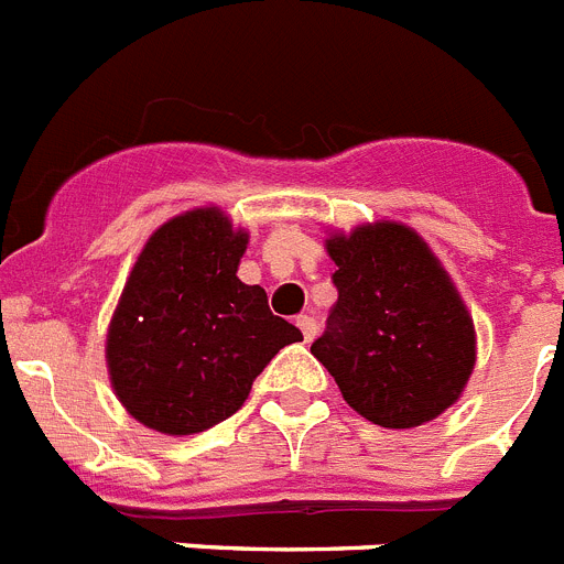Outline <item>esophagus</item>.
<instances>
[{
  "mask_svg": "<svg viewBox=\"0 0 564 564\" xmlns=\"http://www.w3.org/2000/svg\"><path fill=\"white\" fill-rule=\"evenodd\" d=\"M296 325H300L305 341H311L316 336V319L314 316H296Z\"/></svg>",
  "mask_w": 564,
  "mask_h": 564,
  "instance_id": "1",
  "label": "esophagus"
}]
</instances>
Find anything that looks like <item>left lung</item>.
I'll return each instance as SVG.
<instances>
[{
    "mask_svg": "<svg viewBox=\"0 0 564 564\" xmlns=\"http://www.w3.org/2000/svg\"><path fill=\"white\" fill-rule=\"evenodd\" d=\"M339 300L311 354L341 397L382 427L436 420L476 365V330L442 262L399 223L359 225L325 239Z\"/></svg>",
    "mask_w": 564,
    "mask_h": 564,
    "instance_id": "1",
    "label": "left lung"
}]
</instances>
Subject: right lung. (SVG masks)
<instances>
[{"label": "right lung", "instance_id": "1", "mask_svg": "<svg viewBox=\"0 0 564 564\" xmlns=\"http://www.w3.org/2000/svg\"><path fill=\"white\" fill-rule=\"evenodd\" d=\"M248 230L194 208L144 242L105 341L110 384L133 420L167 436L234 416L279 350L302 341L268 293L236 276Z\"/></svg>", "mask_w": 564, "mask_h": 564}]
</instances>
